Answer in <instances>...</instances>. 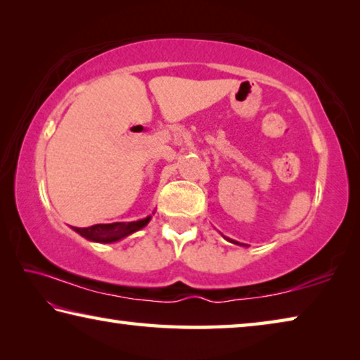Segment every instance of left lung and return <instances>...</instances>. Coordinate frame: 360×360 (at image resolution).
<instances>
[{
	"instance_id": "1",
	"label": "left lung",
	"mask_w": 360,
	"mask_h": 360,
	"mask_svg": "<svg viewBox=\"0 0 360 360\" xmlns=\"http://www.w3.org/2000/svg\"><path fill=\"white\" fill-rule=\"evenodd\" d=\"M229 241H231V240H229ZM231 243H235V245H240V243H236V241H231Z\"/></svg>"
}]
</instances>
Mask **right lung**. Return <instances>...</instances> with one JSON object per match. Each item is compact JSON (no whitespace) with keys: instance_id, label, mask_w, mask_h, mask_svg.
Instances as JSON below:
<instances>
[{"instance_id":"add662e5","label":"right lung","mask_w":360,"mask_h":360,"mask_svg":"<svg viewBox=\"0 0 360 360\" xmlns=\"http://www.w3.org/2000/svg\"><path fill=\"white\" fill-rule=\"evenodd\" d=\"M150 217L141 219V221L136 222H112V224H96L92 225V227L87 229H79V227H72L79 235H82L84 238H87L90 241H96V243H112L117 241L124 236L133 233L139 229H143L146 224L149 222Z\"/></svg>"}]
</instances>
